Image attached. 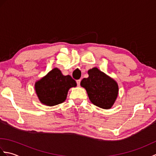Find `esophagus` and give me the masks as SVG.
Masks as SVG:
<instances>
[{
  "mask_svg": "<svg viewBox=\"0 0 156 156\" xmlns=\"http://www.w3.org/2000/svg\"><path fill=\"white\" fill-rule=\"evenodd\" d=\"M80 80H76V82H77V84H78V86L79 87V86H80Z\"/></svg>",
  "mask_w": 156,
  "mask_h": 156,
  "instance_id": "obj_1",
  "label": "esophagus"
}]
</instances>
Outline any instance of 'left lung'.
I'll return each instance as SVG.
<instances>
[{"instance_id":"obj_1","label":"left lung","mask_w":156,"mask_h":156,"mask_svg":"<svg viewBox=\"0 0 156 156\" xmlns=\"http://www.w3.org/2000/svg\"><path fill=\"white\" fill-rule=\"evenodd\" d=\"M88 74V77L82 79L80 86L86 89L90 101L101 108H111L119 94L117 82L97 68L90 69Z\"/></svg>"}]
</instances>
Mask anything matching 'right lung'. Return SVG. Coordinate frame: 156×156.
<instances>
[{
    "instance_id": "right-lung-1",
    "label": "right lung",
    "mask_w": 156,
    "mask_h": 156,
    "mask_svg": "<svg viewBox=\"0 0 156 156\" xmlns=\"http://www.w3.org/2000/svg\"><path fill=\"white\" fill-rule=\"evenodd\" d=\"M76 86V81L70 76H64L58 68H55L35 82V90L41 103L53 107L64 102L69 89Z\"/></svg>"
}]
</instances>
